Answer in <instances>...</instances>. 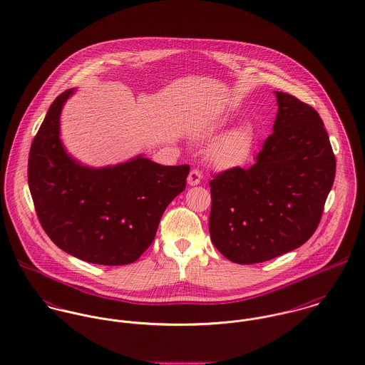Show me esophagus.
Wrapping results in <instances>:
<instances>
[{"label":"esophagus","mask_w":365,"mask_h":365,"mask_svg":"<svg viewBox=\"0 0 365 365\" xmlns=\"http://www.w3.org/2000/svg\"><path fill=\"white\" fill-rule=\"evenodd\" d=\"M202 173L199 171V170H191V173H190V175H188V184L190 185H198L200 184V181H202Z\"/></svg>","instance_id":"obj_1"}]
</instances>
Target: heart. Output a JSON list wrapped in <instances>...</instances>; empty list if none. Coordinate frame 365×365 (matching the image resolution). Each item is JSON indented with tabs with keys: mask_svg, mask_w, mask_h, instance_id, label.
Masks as SVG:
<instances>
[{
	"mask_svg": "<svg viewBox=\"0 0 365 365\" xmlns=\"http://www.w3.org/2000/svg\"><path fill=\"white\" fill-rule=\"evenodd\" d=\"M223 127V123H219L216 128ZM254 143V133L250 127L240 125L225 135L213 148L215 159L225 165L234 166L247 162L251 155Z\"/></svg>",
	"mask_w": 365,
	"mask_h": 365,
	"instance_id": "heart-1",
	"label": "heart"
}]
</instances>
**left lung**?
<instances>
[{
    "mask_svg": "<svg viewBox=\"0 0 365 365\" xmlns=\"http://www.w3.org/2000/svg\"><path fill=\"white\" fill-rule=\"evenodd\" d=\"M273 133L248 170L234 167L209 182L213 245L234 264L265 262L301 247L317 230L336 160L319 114L274 92Z\"/></svg>",
    "mask_w": 365,
    "mask_h": 365,
    "instance_id": "8db88e82",
    "label": "left lung"
}]
</instances>
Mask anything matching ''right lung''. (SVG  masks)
Returning <instances> with one entry per match:
<instances>
[{
	"instance_id": "right-lung-1",
	"label": "right lung",
	"mask_w": 365,
	"mask_h": 365,
	"mask_svg": "<svg viewBox=\"0 0 365 365\" xmlns=\"http://www.w3.org/2000/svg\"><path fill=\"white\" fill-rule=\"evenodd\" d=\"M50 106L29 153L28 181L41 227L66 254L96 265L135 262L152 244L168 203L185 190L190 166L143 155L114 165H82L60 138L63 107Z\"/></svg>"
}]
</instances>
